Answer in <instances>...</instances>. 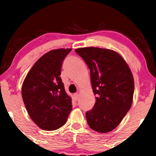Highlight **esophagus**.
I'll list each match as a JSON object with an SVG mask.
<instances>
[{
	"label": "esophagus",
	"mask_w": 156,
	"mask_h": 156,
	"mask_svg": "<svg viewBox=\"0 0 156 156\" xmlns=\"http://www.w3.org/2000/svg\"><path fill=\"white\" fill-rule=\"evenodd\" d=\"M73 98H74L75 101H77V100L78 99V98H79V94H74V95H73Z\"/></svg>",
	"instance_id": "34e87169"
}]
</instances>
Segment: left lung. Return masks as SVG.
Instances as JSON below:
<instances>
[{
    "label": "left lung",
    "mask_w": 156,
    "mask_h": 156,
    "mask_svg": "<svg viewBox=\"0 0 156 156\" xmlns=\"http://www.w3.org/2000/svg\"><path fill=\"white\" fill-rule=\"evenodd\" d=\"M76 52L90 69L96 102L86 113L92 130L108 133L119 125L133 102L134 80L129 67L119 53L100 48H78Z\"/></svg>",
    "instance_id": "1"
}]
</instances>
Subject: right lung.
I'll return each mask as SVG.
<instances>
[{
    "instance_id": "add662e5",
    "label": "right lung",
    "mask_w": 156,
    "mask_h": 156,
    "mask_svg": "<svg viewBox=\"0 0 156 156\" xmlns=\"http://www.w3.org/2000/svg\"><path fill=\"white\" fill-rule=\"evenodd\" d=\"M72 49H55L36 62L23 81L22 97L28 114L41 129L55 130L65 124L72 99L61 78L62 62Z\"/></svg>"
}]
</instances>
